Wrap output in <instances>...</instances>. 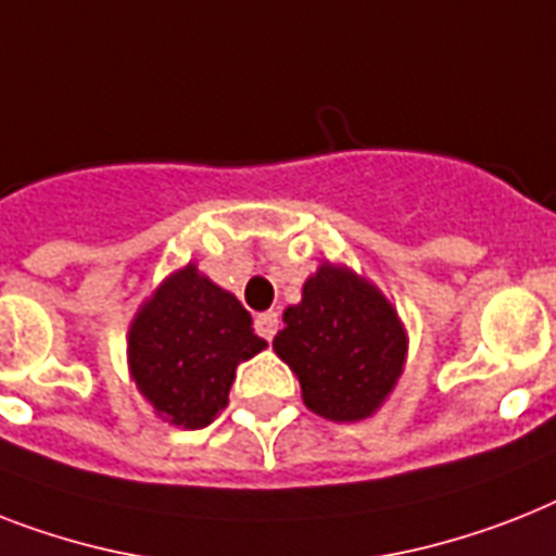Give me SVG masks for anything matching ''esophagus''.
Instances as JSON below:
<instances>
[{"instance_id":"obj_1","label":"esophagus","mask_w":556,"mask_h":556,"mask_svg":"<svg viewBox=\"0 0 556 556\" xmlns=\"http://www.w3.org/2000/svg\"><path fill=\"white\" fill-rule=\"evenodd\" d=\"M254 328H256V333L263 337V340L270 342V340H274V333H277V328H279V314H277V311H263V314H256Z\"/></svg>"}]
</instances>
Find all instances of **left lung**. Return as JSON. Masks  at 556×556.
I'll return each instance as SVG.
<instances>
[{"instance_id": "left-lung-1", "label": "left lung", "mask_w": 556, "mask_h": 556, "mask_svg": "<svg viewBox=\"0 0 556 556\" xmlns=\"http://www.w3.org/2000/svg\"><path fill=\"white\" fill-rule=\"evenodd\" d=\"M274 351L296 374L302 403L333 422L371 417L394 391L408 337L394 305L351 268L323 263L282 314Z\"/></svg>"}]
</instances>
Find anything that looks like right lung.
<instances>
[{
    "mask_svg": "<svg viewBox=\"0 0 556 556\" xmlns=\"http://www.w3.org/2000/svg\"><path fill=\"white\" fill-rule=\"evenodd\" d=\"M265 349L233 293L197 265L170 274L128 331V365L139 394L170 426L205 428L228 405L237 365Z\"/></svg>",
    "mask_w": 556,
    "mask_h": 556,
    "instance_id": "add662e5",
    "label": "right lung"
}]
</instances>
